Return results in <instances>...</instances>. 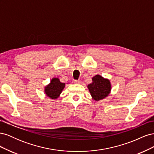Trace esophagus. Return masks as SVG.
<instances>
[{
	"instance_id": "1",
	"label": "esophagus",
	"mask_w": 154,
	"mask_h": 154,
	"mask_svg": "<svg viewBox=\"0 0 154 154\" xmlns=\"http://www.w3.org/2000/svg\"><path fill=\"white\" fill-rule=\"evenodd\" d=\"M74 83H81V80H74Z\"/></svg>"
}]
</instances>
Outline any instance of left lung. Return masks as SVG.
Here are the masks:
<instances>
[{"label":"left lung","instance_id":"8db88e82","mask_svg":"<svg viewBox=\"0 0 154 154\" xmlns=\"http://www.w3.org/2000/svg\"><path fill=\"white\" fill-rule=\"evenodd\" d=\"M88 88L92 97L96 101L105 98L109 94L111 90L110 81L100 75L92 78V82L88 85Z\"/></svg>","mask_w":154,"mask_h":154}]
</instances>
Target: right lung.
<instances>
[{
  "label": "right lung",
  "instance_id": "obj_1",
  "mask_svg": "<svg viewBox=\"0 0 154 154\" xmlns=\"http://www.w3.org/2000/svg\"><path fill=\"white\" fill-rule=\"evenodd\" d=\"M65 87V83L60 82L57 78H53L51 83L45 87L46 95L51 99H57Z\"/></svg>",
  "mask_w": 154,
  "mask_h": 154
}]
</instances>
